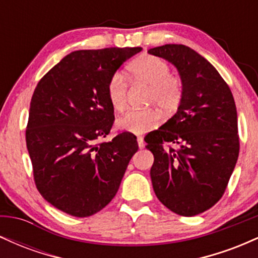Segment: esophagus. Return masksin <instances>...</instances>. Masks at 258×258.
I'll list each match as a JSON object with an SVG mask.
<instances>
[{"mask_svg": "<svg viewBox=\"0 0 258 258\" xmlns=\"http://www.w3.org/2000/svg\"><path fill=\"white\" fill-rule=\"evenodd\" d=\"M137 142H138L139 149H143L144 146H146V144H144V139H143V137H137Z\"/></svg>", "mask_w": 258, "mask_h": 258, "instance_id": "esophagus-1", "label": "esophagus"}]
</instances>
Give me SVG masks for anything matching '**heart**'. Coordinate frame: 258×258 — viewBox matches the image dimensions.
<instances>
[{
	"instance_id": "b5f03b06",
	"label": "heart",
	"mask_w": 258,
	"mask_h": 258,
	"mask_svg": "<svg viewBox=\"0 0 258 258\" xmlns=\"http://www.w3.org/2000/svg\"><path fill=\"white\" fill-rule=\"evenodd\" d=\"M130 79L133 84L149 87L148 103L155 104L165 114H171L182 100V82L171 75L170 65L154 55H142L128 67ZM106 94L112 109L121 111L125 108L127 81L123 74L115 73L106 86ZM160 123L159 112L154 109L130 110L116 121L121 131L143 135L156 128Z\"/></svg>"
}]
</instances>
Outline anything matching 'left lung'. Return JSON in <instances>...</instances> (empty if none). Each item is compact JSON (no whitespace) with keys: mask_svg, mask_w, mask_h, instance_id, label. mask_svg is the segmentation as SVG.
I'll return each instance as SVG.
<instances>
[{"mask_svg":"<svg viewBox=\"0 0 258 258\" xmlns=\"http://www.w3.org/2000/svg\"><path fill=\"white\" fill-rule=\"evenodd\" d=\"M148 53L176 68L183 90L176 114L146 139L154 155L153 188L168 210L191 217L221 199L235 167V102L214 65L190 47L164 44ZM165 143L179 148L165 150Z\"/></svg>","mask_w":258,"mask_h":258,"instance_id":"obj_1","label":"left lung"}]
</instances>
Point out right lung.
<instances>
[{
  "instance_id": "add662e5",
  "label": "right lung",
  "mask_w": 258,
  "mask_h": 258,
  "mask_svg": "<svg viewBox=\"0 0 258 258\" xmlns=\"http://www.w3.org/2000/svg\"><path fill=\"white\" fill-rule=\"evenodd\" d=\"M141 47L82 49L65 55L40 80L30 102L26 147L34 178L51 205L75 217L100 211L115 197L138 150L136 136L110 142L114 109L109 80Z\"/></svg>"
}]
</instances>
